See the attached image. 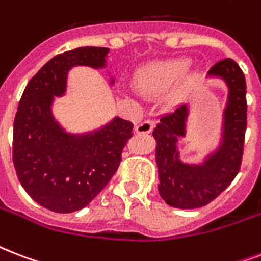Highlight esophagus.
<instances>
[{
  "label": "esophagus",
  "instance_id": "esophagus-1",
  "mask_svg": "<svg viewBox=\"0 0 261 261\" xmlns=\"http://www.w3.org/2000/svg\"><path fill=\"white\" fill-rule=\"evenodd\" d=\"M154 126L155 120H145V122L139 123L138 126H135V133L137 134H149L154 128Z\"/></svg>",
  "mask_w": 261,
  "mask_h": 261
}]
</instances>
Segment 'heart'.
<instances>
[{
  "label": "heart",
  "mask_w": 261,
  "mask_h": 261,
  "mask_svg": "<svg viewBox=\"0 0 261 261\" xmlns=\"http://www.w3.org/2000/svg\"><path fill=\"white\" fill-rule=\"evenodd\" d=\"M191 65L188 58L169 59L151 65L137 77V88L143 93H159L172 87Z\"/></svg>",
  "instance_id": "1"
}]
</instances>
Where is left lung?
I'll return each instance as SVG.
<instances>
[{
	"label": "left lung",
	"instance_id": "1",
	"mask_svg": "<svg viewBox=\"0 0 261 261\" xmlns=\"http://www.w3.org/2000/svg\"><path fill=\"white\" fill-rule=\"evenodd\" d=\"M207 77L221 79L229 90L217 150L207 155L202 164H187L180 160L177 141L186 137V122L190 114L187 104L161 116L153 130L157 142L159 192L167 204L176 208H198L208 204L226 190L241 167L247 130L244 73L233 59L225 58L211 67Z\"/></svg>",
	"mask_w": 261,
	"mask_h": 261
}]
</instances>
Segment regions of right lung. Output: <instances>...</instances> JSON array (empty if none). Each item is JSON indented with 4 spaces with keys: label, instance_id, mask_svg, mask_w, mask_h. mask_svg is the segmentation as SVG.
<instances>
[{
    "label": "right lung",
    "instance_id": "right-lung-1",
    "mask_svg": "<svg viewBox=\"0 0 261 261\" xmlns=\"http://www.w3.org/2000/svg\"><path fill=\"white\" fill-rule=\"evenodd\" d=\"M106 47L55 55L27 84L13 124V164L27 194L55 213L88 206L116 173L134 124L114 118L98 130L71 134L53 115L54 96L66 92L71 67L104 69ZM114 80H111V84Z\"/></svg>",
    "mask_w": 261,
    "mask_h": 261
}]
</instances>
